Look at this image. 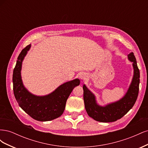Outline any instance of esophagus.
Listing matches in <instances>:
<instances>
[{
  "label": "esophagus",
  "instance_id": "34e87169",
  "mask_svg": "<svg viewBox=\"0 0 148 148\" xmlns=\"http://www.w3.org/2000/svg\"><path fill=\"white\" fill-rule=\"evenodd\" d=\"M79 78L82 79V80H84L87 78V75L86 73H82L81 75H79Z\"/></svg>",
  "mask_w": 148,
  "mask_h": 148
}]
</instances>
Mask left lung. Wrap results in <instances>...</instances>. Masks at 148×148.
Masks as SVG:
<instances>
[{"label": "left lung", "instance_id": "obj_1", "mask_svg": "<svg viewBox=\"0 0 148 148\" xmlns=\"http://www.w3.org/2000/svg\"><path fill=\"white\" fill-rule=\"evenodd\" d=\"M128 59L133 63V76L128 91L125 96L117 101L104 106L97 103L96 96L83 84V99L85 109L89 117L97 122H113L122 118L130 110L137 99L140 84V70L133 52L128 55Z\"/></svg>", "mask_w": 148, "mask_h": 148}]
</instances>
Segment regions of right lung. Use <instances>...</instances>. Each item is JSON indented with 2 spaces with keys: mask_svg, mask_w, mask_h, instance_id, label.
I'll return each mask as SVG.
<instances>
[{
  "mask_svg": "<svg viewBox=\"0 0 148 148\" xmlns=\"http://www.w3.org/2000/svg\"><path fill=\"white\" fill-rule=\"evenodd\" d=\"M31 45L26 46L18 57L13 73V92L19 106L30 117L38 121L46 122L56 119L62 115L66 102L75 87L80 81L76 78L61 84L46 96H36L31 93L23 85L21 71L25 57Z\"/></svg>",
  "mask_w": 148,
  "mask_h": 148,
  "instance_id": "1",
  "label": "right lung"
}]
</instances>
